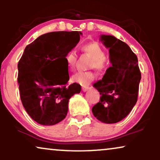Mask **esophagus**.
I'll use <instances>...</instances> for the list:
<instances>
[{
    "instance_id": "obj_1",
    "label": "esophagus",
    "mask_w": 160,
    "mask_h": 160,
    "mask_svg": "<svg viewBox=\"0 0 160 160\" xmlns=\"http://www.w3.org/2000/svg\"><path fill=\"white\" fill-rule=\"evenodd\" d=\"M89 89H90V87H89V86H84V87H82V92H84L89 90Z\"/></svg>"
}]
</instances>
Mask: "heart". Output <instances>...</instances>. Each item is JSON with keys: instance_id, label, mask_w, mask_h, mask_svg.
I'll list each match as a JSON object with an SVG mask.
<instances>
[{"instance_id": "heart-1", "label": "heart", "mask_w": 160, "mask_h": 160, "mask_svg": "<svg viewBox=\"0 0 160 160\" xmlns=\"http://www.w3.org/2000/svg\"><path fill=\"white\" fill-rule=\"evenodd\" d=\"M82 50L93 58L91 68H95L98 70H103L108 65L105 58V52L104 49L97 42H90L82 46ZM67 65L70 68H74L77 61V56L74 51L71 50L65 56ZM95 74L92 71H78L72 76V80L80 85L86 86L89 85L94 80Z\"/></svg>"}]
</instances>
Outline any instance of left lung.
<instances>
[{
  "label": "left lung",
  "instance_id": "1",
  "mask_svg": "<svg viewBox=\"0 0 160 160\" xmlns=\"http://www.w3.org/2000/svg\"><path fill=\"white\" fill-rule=\"evenodd\" d=\"M109 49L111 67L93 86L100 92V101L92 108L93 115L104 123L123 120L136 104L141 76L136 55L122 40L112 35L100 37Z\"/></svg>",
  "mask_w": 160,
  "mask_h": 160
}]
</instances>
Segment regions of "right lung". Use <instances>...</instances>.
Segmentation results:
<instances>
[{
	"instance_id": "obj_1",
	"label": "right lung",
	"mask_w": 160,
	"mask_h": 160,
	"mask_svg": "<svg viewBox=\"0 0 160 160\" xmlns=\"http://www.w3.org/2000/svg\"><path fill=\"white\" fill-rule=\"evenodd\" d=\"M80 32L42 34L25 47L18 63L20 98L28 115L38 123L52 126L65 118L71 96L81 86L69 80L67 53L80 41Z\"/></svg>"
}]
</instances>
